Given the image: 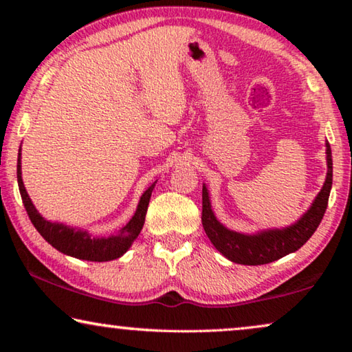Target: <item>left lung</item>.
Masks as SVG:
<instances>
[{
    "instance_id": "obj_1",
    "label": "left lung",
    "mask_w": 352,
    "mask_h": 352,
    "mask_svg": "<svg viewBox=\"0 0 352 352\" xmlns=\"http://www.w3.org/2000/svg\"><path fill=\"white\" fill-rule=\"evenodd\" d=\"M326 180L318 195L315 197L312 206L294 225L281 230L273 228L264 230L256 234H242L225 228L214 216L210 194H208V189L204 184V189H201V223H204L205 233L210 237L212 245L225 258L243 265L269 264V262L278 261L283 256L301 248L318 228L326 212L327 200H329L332 188V153L329 142H326Z\"/></svg>"
}]
</instances>
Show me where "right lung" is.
I'll return each mask as SVG.
<instances>
[{
  "label": "right lung",
  "mask_w": 352,
  "mask_h": 352,
  "mask_svg": "<svg viewBox=\"0 0 352 352\" xmlns=\"http://www.w3.org/2000/svg\"><path fill=\"white\" fill-rule=\"evenodd\" d=\"M16 180H19L21 200L28 211V216L31 219L35 230L43 236V239L63 254L93 262L113 261L116 258H121V256L127 252L133 241L138 237L140 231L142 230V225H144L148 200H151L152 190L155 186L153 183L148 186V189L144 190L133 217L129 220V223L124 226V228L118 231V234H113L109 237H94L83 230L71 228V226H67L63 223L50 222V220L40 216L38 211L35 210L31 199H29L25 184H23L21 153H19V163H16Z\"/></svg>",
  "instance_id": "right-lung-1"
}]
</instances>
